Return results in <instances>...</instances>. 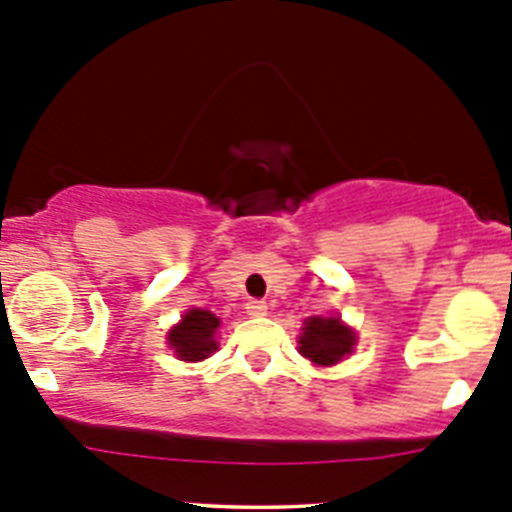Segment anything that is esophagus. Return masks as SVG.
<instances>
[{"label": "esophagus", "instance_id": "34e87169", "mask_svg": "<svg viewBox=\"0 0 512 512\" xmlns=\"http://www.w3.org/2000/svg\"><path fill=\"white\" fill-rule=\"evenodd\" d=\"M245 310H247V315L262 317V315H267V302L265 300H247Z\"/></svg>", "mask_w": 512, "mask_h": 512}]
</instances>
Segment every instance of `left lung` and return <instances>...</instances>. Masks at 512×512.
<instances>
[{
  "label": "left lung",
  "instance_id": "8db88e82",
  "mask_svg": "<svg viewBox=\"0 0 512 512\" xmlns=\"http://www.w3.org/2000/svg\"><path fill=\"white\" fill-rule=\"evenodd\" d=\"M355 335L337 317H310L300 337V352L315 365H335L350 355Z\"/></svg>",
  "mask_w": 512,
  "mask_h": 512
}]
</instances>
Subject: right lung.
<instances>
[{"label":"right lung","instance_id":"1","mask_svg":"<svg viewBox=\"0 0 512 512\" xmlns=\"http://www.w3.org/2000/svg\"><path fill=\"white\" fill-rule=\"evenodd\" d=\"M217 325L220 320L210 310H190L182 317L180 325L170 332V345L175 347L182 360H205L212 350H217Z\"/></svg>","mask_w":512,"mask_h":512}]
</instances>
